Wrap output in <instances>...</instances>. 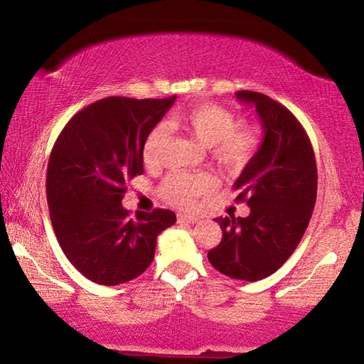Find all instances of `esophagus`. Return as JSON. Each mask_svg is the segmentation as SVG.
<instances>
[{
  "mask_svg": "<svg viewBox=\"0 0 364 364\" xmlns=\"http://www.w3.org/2000/svg\"><path fill=\"white\" fill-rule=\"evenodd\" d=\"M199 221V218L194 217V215H186V213H180L178 215V223H189V225H194Z\"/></svg>",
  "mask_w": 364,
  "mask_h": 364,
  "instance_id": "1",
  "label": "esophagus"
}]
</instances>
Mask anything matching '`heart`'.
I'll return each mask as SVG.
<instances>
[{"instance_id":"1","label":"heart","mask_w":364,"mask_h":364,"mask_svg":"<svg viewBox=\"0 0 364 364\" xmlns=\"http://www.w3.org/2000/svg\"><path fill=\"white\" fill-rule=\"evenodd\" d=\"M175 130H180L202 147H207L208 156L218 167L228 173H239L254 160L260 147V130L254 123H241L230 109L218 104H199L189 110L175 115L168 122ZM168 141L165 125L154 127L143 146V160L147 167H157L162 160V151ZM217 180L210 173H171L160 186V196L168 204L189 208L197 197L212 193Z\"/></svg>"}]
</instances>
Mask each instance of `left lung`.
I'll return each mask as SVG.
<instances>
[{
  "instance_id": "8db88e82",
  "label": "left lung",
  "mask_w": 364,
  "mask_h": 364,
  "mask_svg": "<svg viewBox=\"0 0 364 364\" xmlns=\"http://www.w3.org/2000/svg\"><path fill=\"white\" fill-rule=\"evenodd\" d=\"M236 97L255 107L263 128L257 156L234 183L236 200L247 202L250 213L215 218L223 237L207 257L225 276L254 282L297 249L315 208L318 171L308 134L291 110L255 91H237Z\"/></svg>"
}]
</instances>
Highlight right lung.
Segmentation results:
<instances>
[{
	"label": "right lung",
	"instance_id": "obj_1",
	"mask_svg": "<svg viewBox=\"0 0 364 364\" xmlns=\"http://www.w3.org/2000/svg\"><path fill=\"white\" fill-rule=\"evenodd\" d=\"M175 100L96 101L73 115L54 143L46 175L49 217L65 257L96 284L117 286L143 274L157 236L175 225L171 210L132 218L122 207L128 180L143 173L147 134Z\"/></svg>",
	"mask_w": 364,
	"mask_h": 364
}]
</instances>
